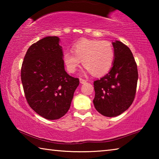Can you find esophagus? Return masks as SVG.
Instances as JSON below:
<instances>
[{"label": "esophagus", "instance_id": "esophagus-1", "mask_svg": "<svg viewBox=\"0 0 159 159\" xmlns=\"http://www.w3.org/2000/svg\"><path fill=\"white\" fill-rule=\"evenodd\" d=\"M80 83H81V84H84V83H86V80L83 79H80Z\"/></svg>", "mask_w": 159, "mask_h": 159}]
</instances>
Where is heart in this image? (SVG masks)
I'll use <instances>...</instances> for the list:
<instances>
[{
    "label": "heart",
    "mask_w": 159,
    "mask_h": 159,
    "mask_svg": "<svg viewBox=\"0 0 159 159\" xmlns=\"http://www.w3.org/2000/svg\"><path fill=\"white\" fill-rule=\"evenodd\" d=\"M73 51L64 53V61L70 73H75L81 61L88 71L96 76L106 74L113 66L115 52L106 41L83 39L73 45Z\"/></svg>",
    "instance_id": "b5f03b06"
}]
</instances>
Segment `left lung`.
I'll list each match as a JSON object with an SVG mask.
<instances>
[{
    "label": "left lung",
    "mask_w": 159,
    "mask_h": 159,
    "mask_svg": "<svg viewBox=\"0 0 159 159\" xmlns=\"http://www.w3.org/2000/svg\"><path fill=\"white\" fill-rule=\"evenodd\" d=\"M115 57L109 72L94 81L93 104L97 111L107 117H114L126 111L136 93L138 72L134 57L127 45L112 42Z\"/></svg>",
    "instance_id": "1"
}]
</instances>
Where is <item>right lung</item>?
<instances>
[{
  "label": "right lung",
  "instance_id": "obj_1",
  "mask_svg": "<svg viewBox=\"0 0 159 159\" xmlns=\"http://www.w3.org/2000/svg\"><path fill=\"white\" fill-rule=\"evenodd\" d=\"M57 36H47L31 45L24 58L21 79L28 104L48 120L69 111L79 79L64 69L62 48Z\"/></svg>",
  "mask_w": 159,
  "mask_h": 159
}]
</instances>
